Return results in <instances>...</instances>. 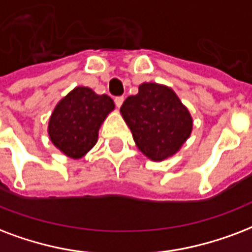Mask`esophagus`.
<instances>
[{
    "label": "esophagus",
    "mask_w": 252,
    "mask_h": 252,
    "mask_svg": "<svg viewBox=\"0 0 252 252\" xmlns=\"http://www.w3.org/2000/svg\"><path fill=\"white\" fill-rule=\"evenodd\" d=\"M123 101H124V96H116L115 97V104L118 105V107H122Z\"/></svg>",
    "instance_id": "esophagus-1"
}]
</instances>
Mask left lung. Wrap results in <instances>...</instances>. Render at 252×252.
Wrapping results in <instances>:
<instances>
[{"label":"left lung","instance_id":"left-lung-1","mask_svg":"<svg viewBox=\"0 0 252 252\" xmlns=\"http://www.w3.org/2000/svg\"><path fill=\"white\" fill-rule=\"evenodd\" d=\"M137 148L153 161L173 156L191 133L193 120L176 92L166 86L143 83L120 108Z\"/></svg>","mask_w":252,"mask_h":252}]
</instances>
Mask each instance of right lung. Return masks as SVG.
<instances>
[{"mask_svg": "<svg viewBox=\"0 0 252 252\" xmlns=\"http://www.w3.org/2000/svg\"><path fill=\"white\" fill-rule=\"evenodd\" d=\"M115 103L88 87H76L54 109L49 122L50 139L71 158L84 156L97 141V132Z\"/></svg>", "mask_w": 252, "mask_h": 252, "instance_id": "add662e5", "label": "right lung"}]
</instances>
